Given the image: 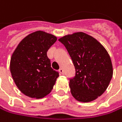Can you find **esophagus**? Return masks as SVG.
I'll list each match as a JSON object with an SVG mask.
<instances>
[{"label":"esophagus","instance_id":"esophagus-1","mask_svg":"<svg viewBox=\"0 0 122 122\" xmlns=\"http://www.w3.org/2000/svg\"><path fill=\"white\" fill-rule=\"evenodd\" d=\"M58 71H59V73H60L61 74H64V69H63L62 68H61V69L58 70Z\"/></svg>","mask_w":122,"mask_h":122}]
</instances>
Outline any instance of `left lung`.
I'll use <instances>...</instances> for the list:
<instances>
[{
    "label": "left lung",
    "instance_id": "8db88e82",
    "mask_svg": "<svg viewBox=\"0 0 122 122\" xmlns=\"http://www.w3.org/2000/svg\"><path fill=\"white\" fill-rule=\"evenodd\" d=\"M58 41L66 48L75 66L76 75L69 81L72 96L81 102L97 99L107 90L113 76L107 51L84 32L66 35Z\"/></svg>",
    "mask_w": 122,
    "mask_h": 122
}]
</instances>
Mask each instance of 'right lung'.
<instances>
[{
	"mask_svg": "<svg viewBox=\"0 0 122 122\" xmlns=\"http://www.w3.org/2000/svg\"><path fill=\"white\" fill-rule=\"evenodd\" d=\"M56 36L37 30L25 36L13 51L10 71L18 89L30 98L48 95L59 74L51 67L47 51L56 41Z\"/></svg>",
	"mask_w": 122,
	"mask_h": 122,
	"instance_id": "right-lung-1",
	"label": "right lung"
}]
</instances>
